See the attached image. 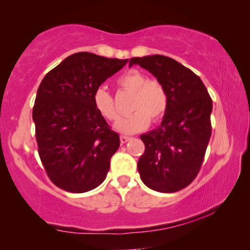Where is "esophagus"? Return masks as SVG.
I'll return each mask as SVG.
<instances>
[{
  "mask_svg": "<svg viewBox=\"0 0 250 250\" xmlns=\"http://www.w3.org/2000/svg\"><path fill=\"white\" fill-rule=\"evenodd\" d=\"M129 140H130V138L125 137V135H121V137H120V141H121L122 145H124V143H125V142H128Z\"/></svg>",
  "mask_w": 250,
  "mask_h": 250,
  "instance_id": "obj_1",
  "label": "esophagus"
}]
</instances>
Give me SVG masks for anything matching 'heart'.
I'll list each match as a JSON object with an SVG mask.
<instances>
[{"instance_id":"b5f03b06","label":"heart","mask_w":250,"mask_h":250,"mask_svg":"<svg viewBox=\"0 0 250 250\" xmlns=\"http://www.w3.org/2000/svg\"><path fill=\"white\" fill-rule=\"evenodd\" d=\"M118 84L122 89L133 92L130 104V116L125 117L116 124V129L125 134H133L147 128L151 121L156 122L166 115L167 109V94L162 83L155 79H147L139 70H129L120 76ZM97 111L104 119L116 121L119 118L115 99L104 86L97 88L92 96Z\"/></svg>"}]
</instances>
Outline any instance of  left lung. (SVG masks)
<instances>
[{
  "label": "left lung",
  "instance_id": "left-lung-1",
  "mask_svg": "<svg viewBox=\"0 0 250 250\" xmlns=\"http://www.w3.org/2000/svg\"><path fill=\"white\" fill-rule=\"evenodd\" d=\"M133 65L150 71L166 88L168 100L161 125L141 135L146 151L138 171L147 188L174 193L191 184L200 171L211 134L213 103L201 78L174 59L133 57L129 66Z\"/></svg>",
  "mask_w": 250,
  "mask_h": 250
}]
</instances>
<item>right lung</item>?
Masks as SVG:
<instances>
[{
  "instance_id": "obj_1",
  "label": "right lung",
  "mask_w": 250,
  "mask_h": 250,
  "mask_svg": "<svg viewBox=\"0 0 250 250\" xmlns=\"http://www.w3.org/2000/svg\"><path fill=\"white\" fill-rule=\"evenodd\" d=\"M128 59L82 52L70 55L46 74L33 108L42 163L53 183L84 193L104 181L120 139L97 111V88Z\"/></svg>"
}]
</instances>
